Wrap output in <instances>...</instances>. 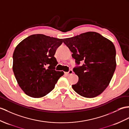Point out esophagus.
Returning a JSON list of instances; mask_svg holds the SVG:
<instances>
[{
  "label": "esophagus",
  "mask_w": 129,
  "mask_h": 129,
  "mask_svg": "<svg viewBox=\"0 0 129 129\" xmlns=\"http://www.w3.org/2000/svg\"><path fill=\"white\" fill-rule=\"evenodd\" d=\"M73 71H72V70H70V71H69L68 72H65L64 74L66 75H71V74H72V73H73Z\"/></svg>",
  "instance_id": "esophagus-1"
}]
</instances>
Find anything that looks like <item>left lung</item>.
Here are the masks:
<instances>
[{"label": "left lung", "instance_id": "1", "mask_svg": "<svg viewBox=\"0 0 129 129\" xmlns=\"http://www.w3.org/2000/svg\"><path fill=\"white\" fill-rule=\"evenodd\" d=\"M63 43L73 53L72 56L81 66L73 71L79 80L72 85L80 96L93 98L108 86L116 68L115 46L111 40L95 32L84 33L65 38Z\"/></svg>", "mask_w": 129, "mask_h": 129}]
</instances>
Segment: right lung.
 <instances>
[{"instance_id":"obj_1","label":"right lung","mask_w":129,"mask_h":129,"mask_svg":"<svg viewBox=\"0 0 129 129\" xmlns=\"http://www.w3.org/2000/svg\"><path fill=\"white\" fill-rule=\"evenodd\" d=\"M63 42V39L37 34L28 37L16 47L12 70L18 85L27 95L45 96L63 75V72L55 70L57 62L54 57Z\"/></svg>"}]
</instances>
